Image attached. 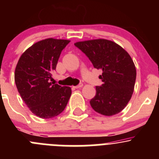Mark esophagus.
I'll list each match as a JSON object with an SVG mask.
<instances>
[{
  "label": "esophagus",
  "mask_w": 159,
  "mask_h": 159,
  "mask_svg": "<svg viewBox=\"0 0 159 159\" xmlns=\"http://www.w3.org/2000/svg\"><path fill=\"white\" fill-rule=\"evenodd\" d=\"M83 87V84L82 83H81V84H78V85H77V86H75V89H81V88H82Z\"/></svg>",
  "instance_id": "1"
}]
</instances>
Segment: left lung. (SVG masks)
Masks as SVG:
<instances>
[{
  "label": "left lung",
  "mask_w": 159,
  "mask_h": 159,
  "mask_svg": "<svg viewBox=\"0 0 159 159\" xmlns=\"http://www.w3.org/2000/svg\"><path fill=\"white\" fill-rule=\"evenodd\" d=\"M75 45L84 53L94 68L102 70L103 84L96 86V94L90 104L105 116L118 114L128 105L134 91L136 68L129 53L110 40L78 41Z\"/></svg>",
  "instance_id": "obj_1"
}]
</instances>
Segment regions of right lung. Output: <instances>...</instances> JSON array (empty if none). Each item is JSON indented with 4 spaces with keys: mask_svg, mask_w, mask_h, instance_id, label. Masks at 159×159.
Returning a JSON list of instances; mask_svg holds the SVG:
<instances>
[{
    "mask_svg": "<svg viewBox=\"0 0 159 159\" xmlns=\"http://www.w3.org/2000/svg\"><path fill=\"white\" fill-rule=\"evenodd\" d=\"M69 40L47 38L34 43L19 58L14 72L17 91L34 115L51 118L65 110L70 95V87L50 82L62 50Z\"/></svg>",
    "mask_w": 159,
    "mask_h": 159,
    "instance_id": "1",
    "label": "right lung"
}]
</instances>
